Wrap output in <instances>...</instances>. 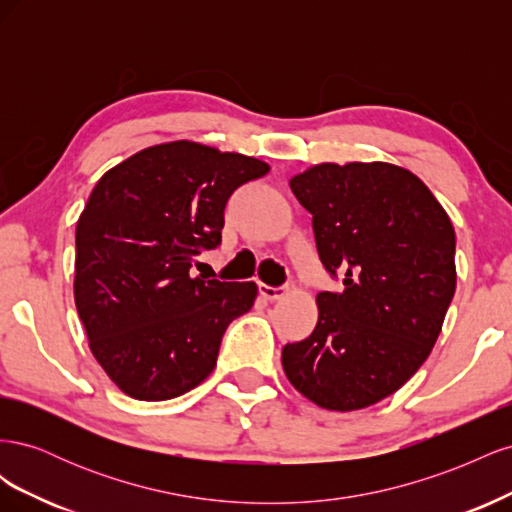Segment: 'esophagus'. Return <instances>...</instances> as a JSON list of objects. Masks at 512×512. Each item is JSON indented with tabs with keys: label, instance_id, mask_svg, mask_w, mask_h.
<instances>
[{
	"label": "esophagus",
	"instance_id": "esophagus-1",
	"mask_svg": "<svg viewBox=\"0 0 512 512\" xmlns=\"http://www.w3.org/2000/svg\"><path fill=\"white\" fill-rule=\"evenodd\" d=\"M258 292H260L262 297H265L267 301H277V299L284 297V294L288 292V288H286V286H267V284H260V286H258Z\"/></svg>",
	"mask_w": 512,
	"mask_h": 512
}]
</instances>
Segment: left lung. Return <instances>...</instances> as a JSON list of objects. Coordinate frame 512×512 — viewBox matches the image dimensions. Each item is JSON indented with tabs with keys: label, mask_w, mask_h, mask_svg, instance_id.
Wrapping results in <instances>:
<instances>
[{
	"label": "left lung",
	"mask_w": 512,
	"mask_h": 512,
	"mask_svg": "<svg viewBox=\"0 0 512 512\" xmlns=\"http://www.w3.org/2000/svg\"><path fill=\"white\" fill-rule=\"evenodd\" d=\"M290 188L344 290L318 294L316 329L284 346V371L320 408L374 406L416 374L442 331L457 286L453 224L421 179L386 162L318 164Z\"/></svg>",
	"instance_id": "left-lung-1"
}]
</instances>
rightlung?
<instances>
[{
    "mask_svg": "<svg viewBox=\"0 0 512 512\" xmlns=\"http://www.w3.org/2000/svg\"><path fill=\"white\" fill-rule=\"evenodd\" d=\"M267 173L256 158L175 141L96 183L76 224L74 301L91 352L126 395L173 399L213 371L258 288L192 277V265L222 243L230 194Z\"/></svg>",
    "mask_w": 512,
    "mask_h": 512,
    "instance_id": "1",
    "label": "right lung"
}]
</instances>
